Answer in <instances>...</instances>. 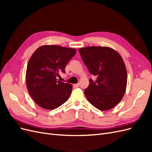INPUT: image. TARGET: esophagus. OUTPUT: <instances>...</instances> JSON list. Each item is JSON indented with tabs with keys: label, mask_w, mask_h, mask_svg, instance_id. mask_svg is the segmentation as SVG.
Listing matches in <instances>:
<instances>
[{
	"label": "esophagus",
	"mask_w": 152,
	"mask_h": 152,
	"mask_svg": "<svg viewBox=\"0 0 152 152\" xmlns=\"http://www.w3.org/2000/svg\"><path fill=\"white\" fill-rule=\"evenodd\" d=\"M73 86H74L75 87H78L79 86V84L77 83V84H73Z\"/></svg>",
	"instance_id": "esophagus-1"
}]
</instances>
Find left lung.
I'll use <instances>...</instances> for the list:
<instances>
[{"label":"left lung","instance_id":"1","mask_svg":"<svg viewBox=\"0 0 152 152\" xmlns=\"http://www.w3.org/2000/svg\"><path fill=\"white\" fill-rule=\"evenodd\" d=\"M82 60L96 81L84 90L89 102L102 111L112 109L121 102L127 87V70L122 58L109 47L91 46L79 49Z\"/></svg>","mask_w":152,"mask_h":152}]
</instances>
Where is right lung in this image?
Wrapping results in <instances>:
<instances>
[{"instance_id":"right-lung-1","label":"right lung","mask_w":152,"mask_h":152,"mask_svg":"<svg viewBox=\"0 0 152 152\" xmlns=\"http://www.w3.org/2000/svg\"><path fill=\"white\" fill-rule=\"evenodd\" d=\"M76 49L56 45H44L31 55L26 72V85L34 102L41 108L53 110L70 97L72 85L58 80L65 73Z\"/></svg>"}]
</instances>
